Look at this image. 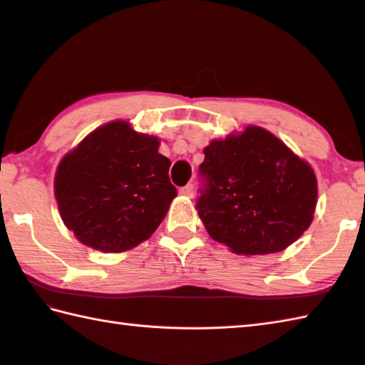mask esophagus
<instances>
[{
    "label": "esophagus",
    "mask_w": 365,
    "mask_h": 365,
    "mask_svg": "<svg viewBox=\"0 0 365 365\" xmlns=\"http://www.w3.org/2000/svg\"><path fill=\"white\" fill-rule=\"evenodd\" d=\"M178 192H180V195H183V196H187V197H192V196H195V187H192L191 183L185 185V187L178 190Z\"/></svg>",
    "instance_id": "34e87169"
}]
</instances>
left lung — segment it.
Listing matches in <instances>:
<instances>
[{
	"label": "left lung",
	"mask_w": 365,
	"mask_h": 365,
	"mask_svg": "<svg viewBox=\"0 0 365 365\" xmlns=\"http://www.w3.org/2000/svg\"><path fill=\"white\" fill-rule=\"evenodd\" d=\"M204 153L196 208L215 242L240 255L273 254L311 226L314 169L268 130L250 125L215 139Z\"/></svg>",
	"instance_id": "1"
}]
</instances>
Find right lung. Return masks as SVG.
<instances>
[{
    "instance_id": "obj_1",
    "label": "right lung",
    "mask_w": 365,
    "mask_h": 365,
    "mask_svg": "<svg viewBox=\"0 0 365 365\" xmlns=\"http://www.w3.org/2000/svg\"><path fill=\"white\" fill-rule=\"evenodd\" d=\"M158 138L114 120L92 131L61 160L54 196L64 224L83 245L122 252L149 238L177 190Z\"/></svg>"
}]
</instances>
